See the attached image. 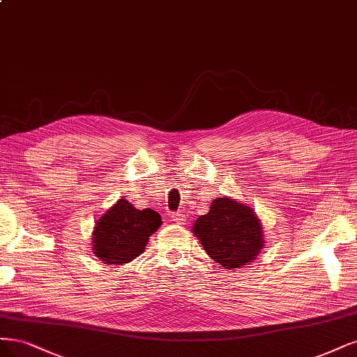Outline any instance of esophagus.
<instances>
[{
	"label": "esophagus",
	"mask_w": 357,
	"mask_h": 357,
	"mask_svg": "<svg viewBox=\"0 0 357 357\" xmlns=\"http://www.w3.org/2000/svg\"><path fill=\"white\" fill-rule=\"evenodd\" d=\"M171 218H173V221L177 225H186V221H188L186 217H184V214H181V213L171 214Z\"/></svg>",
	"instance_id": "obj_1"
}]
</instances>
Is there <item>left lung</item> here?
Returning <instances> with one entry per match:
<instances>
[{"label":"left lung","instance_id":"obj_1","mask_svg":"<svg viewBox=\"0 0 357 357\" xmlns=\"http://www.w3.org/2000/svg\"><path fill=\"white\" fill-rule=\"evenodd\" d=\"M192 231L206 254L229 270L248 266L264 248L261 220L251 206L229 196L215 198L208 214L196 218Z\"/></svg>","mask_w":357,"mask_h":357}]
</instances>
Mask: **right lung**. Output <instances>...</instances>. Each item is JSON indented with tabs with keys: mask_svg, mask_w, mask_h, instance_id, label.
<instances>
[{
	"mask_svg": "<svg viewBox=\"0 0 357 357\" xmlns=\"http://www.w3.org/2000/svg\"><path fill=\"white\" fill-rule=\"evenodd\" d=\"M161 225V215L156 211L151 208L137 210L121 198L96 221L91 251L103 264H127L143 254L149 238Z\"/></svg>",
	"mask_w": 357,
	"mask_h": 357,
	"instance_id": "obj_1",
	"label": "right lung"
}]
</instances>
